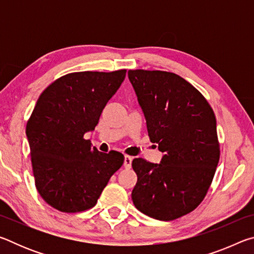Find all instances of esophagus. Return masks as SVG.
Here are the masks:
<instances>
[{
    "label": "esophagus",
    "mask_w": 254,
    "mask_h": 254,
    "mask_svg": "<svg viewBox=\"0 0 254 254\" xmlns=\"http://www.w3.org/2000/svg\"><path fill=\"white\" fill-rule=\"evenodd\" d=\"M131 163H132V157L130 156L124 157V167H126L127 169L131 168Z\"/></svg>",
    "instance_id": "1"
}]
</instances>
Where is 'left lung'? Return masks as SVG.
<instances>
[{"mask_svg": "<svg viewBox=\"0 0 254 254\" xmlns=\"http://www.w3.org/2000/svg\"><path fill=\"white\" fill-rule=\"evenodd\" d=\"M127 75L150 141L163 153L159 165L133 159V204L156 220L174 221L194 210L213 182L220 160L216 118L198 89L174 72L135 69Z\"/></svg>", "mask_w": 254, "mask_h": 254, "instance_id": "left-lung-1", "label": "left lung"}]
</instances>
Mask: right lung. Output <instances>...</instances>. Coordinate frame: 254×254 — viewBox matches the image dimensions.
<instances>
[{
    "mask_svg": "<svg viewBox=\"0 0 254 254\" xmlns=\"http://www.w3.org/2000/svg\"><path fill=\"white\" fill-rule=\"evenodd\" d=\"M127 69L71 72L41 93L28 120L27 133L36 188L51 207L84 212L96 205L124 156L103 153L84 134L126 78Z\"/></svg>",
    "mask_w": 254,
    "mask_h": 254,
    "instance_id": "add662e5",
    "label": "right lung"
}]
</instances>
